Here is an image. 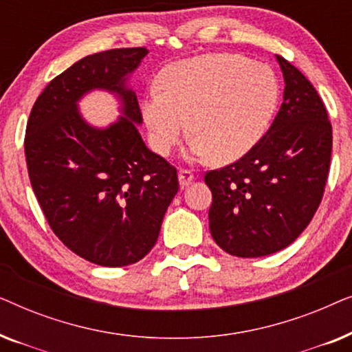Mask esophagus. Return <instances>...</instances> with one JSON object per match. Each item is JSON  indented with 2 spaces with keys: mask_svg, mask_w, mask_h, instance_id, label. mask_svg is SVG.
<instances>
[{
  "mask_svg": "<svg viewBox=\"0 0 352 352\" xmlns=\"http://www.w3.org/2000/svg\"><path fill=\"white\" fill-rule=\"evenodd\" d=\"M177 179H179L181 187H187L192 181H194V173L189 170H179V173H177Z\"/></svg>",
  "mask_w": 352,
  "mask_h": 352,
  "instance_id": "34e87169",
  "label": "esophagus"
}]
</instances>
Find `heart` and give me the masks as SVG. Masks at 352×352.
<instances>
[{"label": "heart", "mask_w": 352, "mask_h": 352, "mask_svg": "<svg viewBox=\"0 0 352 352\" xmlns=\"http://www.w3.org/2000/svg\"><path fill=\"white\" fill-rule=\"evenodd\" d=\"M278 94V81L267 65L237 54H205L168 67L160 91L144 98L142 117L160 155H170L190 128L192 157L228 163L264 136Z\"/></svg>", "instance_id": "1"}]
</instances>
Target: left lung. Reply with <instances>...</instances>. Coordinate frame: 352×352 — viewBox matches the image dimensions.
I'll return each instance as SVG.
<instances>
[{
  "label": "left lung",
  "instance_id": "8db88e82",
  "mask_svg": "<svg viewBox=\"0 0 352 352\" xmlns=\"http://www.w3.org/2000/svg\"><path fill=\"white\" fill-rule=\"evenodd\" d=\"M283 102L271 128L237 162L208 171L211 237L226 253L259 258L295 242L324 195L331 124L311 81L283 59Z\"/></svg>",
  "mask_w": 352,
  "mask_h": 352
}]
</instances>
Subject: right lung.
<instances>
[{"mask_svg":"<svg viewBox=\"0 0 352 352\" xmlns=\"http://www.w3.org/2000/svg\"><path fill=\"white\" fill-rule=\"evenodd\" d=\"M147 52L122 47L83 57L43 89L28 117L25 158L38 204L60 242L99 266L146 256L179 189L176 168L144 144L141 109L126 86ZM94 89L122 102L124 115L107 129L91 127L78 110Z\"/></svg>","mask_w":352,"mask_h":352,"instance_id":"obj_1","label":"right lung"}]
</instances>
